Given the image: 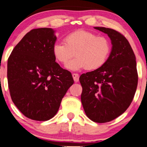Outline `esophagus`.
Here are the masks:
<instances>
[{
    "label": "esophagus",
    "mask_w": 147,
    "mask_h": 147,
    "mask_svg": "<svg viewBox=\"0 0 147 147\" xmlns=\"http://www.w3.org/2000/svg\"><path fill=\"white\" fill-rule=\"evenodd\" d=\"M72 77H73L74 81H75V82H76V83L79 81V75H78L77 73H73V74H72Z\"/></svg>",
    "instance_id": "1"
}]
</instances>
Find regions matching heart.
Returning <instances> with one entry per match:
<instances>
[{
    "label": "heart",
    "mask_w": 147,
    "mask_h": 147,
    "mask_svg": "<svg viewBox=\"0 0 147 147\" xmlns=\"http://www.w3.org/2000/svg\"><path fill=\"white\" fill-rule=\"evenodd\" d=\"M64 42L54 44L52 53L56 60L62 64L66 63L75 54L77 57L66 65L72 70L99 69L106 63L111 50L108 39L84 30H77L66 35Z\"/></svg>",
    "instance_id": "heart-1"
}]
</instances>
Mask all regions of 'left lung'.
<instances>
[{
	"instance_id": "left-lung-1",
	"label": "left lung",
	"mask_w": 147,
	"mask_h": 147,
	"mask_svg": "<svg viewBox=\"0 0 147 147\" xmlns=\"http://www.w3.org/2000/svg\"><path fill=\"white\" fill-rule=\"evenodd\" d=\"M95 29L107 34L112 49L105 65L82 74L81 102L87 116L97 123L114 120L130 106L138 85L136 57L127 39L105 27Z\"/></svg>"
}]
</instances>
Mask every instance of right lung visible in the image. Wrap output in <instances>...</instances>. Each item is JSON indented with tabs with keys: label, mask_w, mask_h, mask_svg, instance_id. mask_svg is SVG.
<instances>
[{
	"label": "right lung",
	"mask_w": 147,
	"mask_h": 147,
	"mask_svg": "<svg viewBox=\"0 0 147 147\" xmlns=\"http://www.w3.org/2000/svg\"><path fill=\"white\" fill-rule=\"evenodd\" d=\"M56 40L52 29H34L16 45L8 58L11 97L19 110L31 120L53 118L74 83L71 72L55 62L52 47Z\"/></svg>",
	"instance_id": "add662e5"
}]
</instances>
